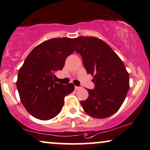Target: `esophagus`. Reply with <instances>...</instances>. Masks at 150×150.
I'll use <instances>...</instances> for the list:
<instances>
[{
    "mask_svg": "<svg viewBox=\"0 0 150 150\" xmlns=\"http://www.w3.org/2000/svg\"><path fill=\"white\" fill-rule=\"evenodd\" d=\"M74 88H75V90H79L81 88V87H78V86H75L74 87Z\"/></svg>",
    "mask_w": 150,
    "mask_h": 150,
    "instance_id": "esophagus-1",
    "label": "esophagus"
}]
</instances>
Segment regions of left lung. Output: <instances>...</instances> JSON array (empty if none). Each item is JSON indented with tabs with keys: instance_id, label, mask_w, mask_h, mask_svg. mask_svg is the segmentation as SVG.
I'll use <instances>...</instances> for the list:
<instances>
[{
	"instance_id": "1",
	"label": "left lung",
	"mask_w": 150,
	"mask_h": 150,
	"mask_svg": "<svg viewBox=\"0 0 150 150\" xmlns=\"http://www.w3.org/2000/svg\"><path fill=\"white\" fill-rule=\"evenodd\" d=\"M76 51L82 56L88 74L93 76L94 90L87 89L88 99L81 101L88 115L103 119L115 113L129 89V75L125 64L115 52L101 39L77 38Z\"/></svg>"
}]
</instances>
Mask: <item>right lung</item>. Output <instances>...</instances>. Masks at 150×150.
Segmentation results:
<instances>
[{"instance_id": "right-lung-1", "label": "right lung", "mask_w": 150, "mask_h": 150, "mask_svg": "<svg viewBox=\"0 0 150 150\" xmlns=\"http://www.w3.org/2000/svg\"><path fill=\"white\" fill-rule=\"evenodd\" d=\"M77 38L50 39L35 47L18 72L16 87L28 112L41 120L60 113L64 97L74 90L72 83H55V71L62 70L66 58L75 51Z\"/></svg>"}]
</instances>
